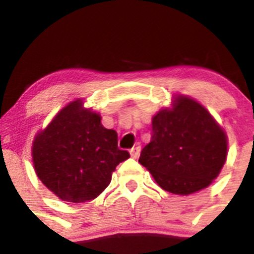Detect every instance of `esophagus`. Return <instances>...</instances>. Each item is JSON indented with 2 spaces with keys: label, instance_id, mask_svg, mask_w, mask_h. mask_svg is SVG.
Here are the masks:
<instances>
[{
  "label": "esophagus",
  "instance_id": "esophagus-1",
  "mask_svg": "<svg viewBox=\"0 0 254 254\" xmlns=\"http://www.w3.org/2000/svg\"><path fill=\"white\" fill-rule=\"evenodd\" d=\"M140 151H141L140 146H134V147H132L131 150H129V154H131V156L133 159H137L138 156H140Z\"/></svg>",
  "mask_w": 254,
  "mask_h": 254
}]
</instances>
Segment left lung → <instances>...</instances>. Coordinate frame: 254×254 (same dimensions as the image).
I'll return each mask as SVG.
<instances>
[{"instance_id": "1", "label": "left lung", "mask_w": 254, "mask_h": 254, "mask_svg": "<svg viewBox=\"0 0 254 254\" xmlns=\"http://www.w3.org/2000/svg\"><path fill=\"white\" fill-rule=\"evenodd\" d=\"M151 140L138 163L173 194L205 190L219 177L228 156V136L201 103L174 95L172 107L152 117Z\"/></svg>"}]
</instances>
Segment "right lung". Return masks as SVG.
<instances>
[{"label":"right lung","instance_id":"right-lung-1","mask_svg":"<svg viewBox=\"0 0 254 254\" xmlns=\"http://www.w3.org/2000/svg\"><path fill=\"white\" fill-rule=\"evenodd\" d=\"M82 99L68 103L35 134L31 156L38 178L58 198L86 202L109 186L116 167L129 158L114 129Z\"/></svg>","mask_w":254,"mask_h":254}]
</instances>
